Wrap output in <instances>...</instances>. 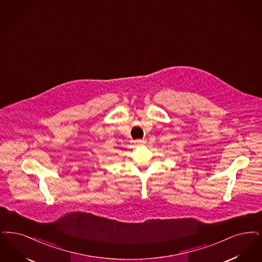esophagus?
Listing matches in <instances>:
<instances>
[{"mask_svg": "<svg viewBox=\"0 0 262 262\" xmlns=\"http://www.w3.org/2000/svg\"><path fill=\"white\" fill-rule=\"evenodd\" d=\"M136 142L137 145H143V144L145 143V141H143V140H139V139H138V140H136Z\"/></svg>", "mask_w": 262, "mask_h": 262, "instance_id": "34e87169", "label": "esophagus"}]
</instances>
